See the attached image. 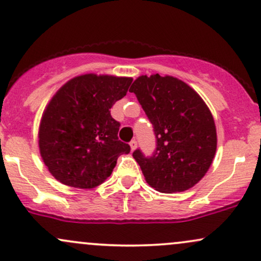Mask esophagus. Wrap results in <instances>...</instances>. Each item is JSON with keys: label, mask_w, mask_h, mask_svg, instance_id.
<instances>
[{"label": "esophagus", "mask_w": 261, "mask_h": 261, "mask_svg": "<svg viewBox=\"0 0 261 261\" xmlns=\"http://www.w3.org/2000/svg\"><path fill=\"white\" fill-rule=\"evenodd\" d=\"M130 147H131V151H135V149H136V147H137V141L136 140H133L130 142Z\"/></svg>", "instance_id": "1"}]
</instances>
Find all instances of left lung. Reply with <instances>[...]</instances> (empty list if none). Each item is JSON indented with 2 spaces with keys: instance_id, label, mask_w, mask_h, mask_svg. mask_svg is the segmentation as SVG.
<instances>
[{
  "instance_id": "left-lung-1",
  "label": "left lung",
  "mask_w": 261,
  "mask_h": 261,
  "mask_svg": "<svg viewBox=\"0 0 261 261\" xmlns=\"http://www.w3.org/2000/svg\"><path fill=\"white\" fill-rule=\"evenodd\" d=\"M130 92L153 126L152 155L134 151L146 181L157 191L180 193L206 174L217 147L214 118L191 87L172 76H140Z\"/></svg>"
}]
</instances>
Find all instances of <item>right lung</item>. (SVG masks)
<instances>
[{"instance_id":"obj_1","label":"right lung","mask_w":261,"mask_h":261,"mask_svg":"<svg viewBox=\"0 0 261 261\" xmlns=\"http://www.w3.org/2000/svg\"><path fill=\"white\" fill-rule=\"evenodd\" d=\"M133 79L74 77L47 104L39 127V148L55 179L72 188L91 189L112 174L118 157L130 146L118 137L120 122L110 108L126 95Z\"/></svg>"}]
</instances>
